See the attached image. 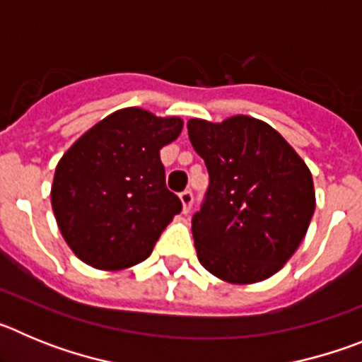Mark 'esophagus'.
Listing matches in <instances>:
<instances>
[{
  "instance_id": "obj_1",
  "label": "esophagus",
  "mask_w": 362,
  "mask_h": 362,
  "mask_svg": "<svg viewBox=\"0 0 362 362\" xmlns=\"http://www.w3.org/2000/svg\"><path fill=\"white\" fill-rule=\"evenodd\" d=\"M181 203H183V212H190L192 209V203H194V192L188 188V190L181 192Z\"/></svg>"
}]
</instances>
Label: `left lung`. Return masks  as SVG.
<instances>
[{"label":"left lung","mask_w":362,"mask_h":362,"mask_svg":"<svg viewBox=\"0 0 362 362\" xmlns=\"http://www.w3.org/2000/svg\"><path fill=\"white\" fill-rule=\"evenodd\" d=\"M187 127L210 175L192 217L199 263L233 284L268 279L305 239L315 210L308 166L277 130L254 117L190 119Z\"/></svg>","instance_id":"1"}]
</instances>
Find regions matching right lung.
Here are the masks:
<instances>
[{
    "label": "right lung",
    "mask_w": 362,
    "mask_h": 362,
    "mask_svg": "<svg viewBox=\"0 0 362 362\" xmlns=\"http://www.w3.org/2000/svg\"><path fill=\"white\" fill-rule=\"evenodd\" d=\"M179 117L123 108L94 124L54 174L52 210L83 263L123 270L141 263L183 204L166 188L159 150L181 134Z\"/></svg>",
    "instance_id": "add662e5"
}]
</instances>
